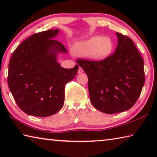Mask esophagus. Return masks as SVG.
Returning a JSON list of instances; mask_svg holds the SVG:
<instances>
[{
  "label": "esophagus",
  "mask_w": 157,
  "mask_h": 157,
  "mask_svg": "<svg viewBox=\"0 0 157 157\" xmlns=\"http://www.w3.org/2000/svg\"><path fill=\"white\" fill-rule=\"evenodd\" d=\"M83 72H84L83 69H82L81 67H79V69H78V73H83Z\"/></svg>",
  "instance_id": "1"
}]
</instances>
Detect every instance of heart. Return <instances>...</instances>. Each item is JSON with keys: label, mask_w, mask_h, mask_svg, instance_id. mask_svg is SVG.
Instances as JSON below:
<instances>
[{"label": "heart", "mask_w": 157, "mask_h": 157, "mask_svg": "<svg viewBox=\"0 0 157 157\" xmlns=\"http://www.w3.org/2000/svg\"><path fill=\"white\" fill-rule=\"evenodd\" d=\"M114 49V43L109 37L94 36L86 41H79L74 45L73 51L77 55H89L93 60L102 62L111 56Z\"/></svg>", "instance_id": "obj_1"}]
</instances>
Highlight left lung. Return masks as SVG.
I'll list each match as a JSON object with an SVG mask.
<instances>
[{"mask_svg": "<svg viewBox=\"0 0 157 157\" xmlns=\"http://www.w3.org/2000/svg\"><path fill=\"white\" fill-rule=\"evenodd\" d=\"M116 35L115 52L107 59L77 60L88 76L91 104L108 114L131 109L145 84L144 62L134 42L122 34L116 33Z\"/></svg>", "mask_w": 157, "mask_h": 157, "instance_id": "1", "label": "left lung"}]
</instances>
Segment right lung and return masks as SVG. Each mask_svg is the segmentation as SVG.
I'll list each match as a JSON object with an SVG mask.
<instances>
[{
  "mask_svg": "<svg viewBox=\"0 0 157 157\" xmlns=\"http://www.w3.org/2000/svg\"><path fill=\"white\" fill-rule=\"evenodd\" d=\"M59 30L34 34L13 52L9 63V89L21 110L28 115L52 116L64 103L65 85L75 78L79 66L64 68L57 62L66 53L62 44L53 39Z\"/></svg>",
  "mask_w": 157,
  "mask_h": 157,
  "instance_id": "add662e5",
  "label": "right lung"
}]
</instances>
